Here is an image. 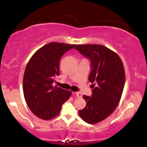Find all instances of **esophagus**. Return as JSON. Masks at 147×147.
Segmentation results:
<instances>
[{
    "instance_id": "1",
    "label": "esophagus",
    "mask_w": 147,
    "mask_h": 147,
    "mask_svg": "<svg viewBox=\"0 0 147 147\" xmlns=\"http://www.w3.org/2000/svg\"><path fill=\"white\" fill-rule=\"evenodd\" d=\"M75 94L78 97H82V94H81V92H76Z\"/></svg>"
}]
</instances>
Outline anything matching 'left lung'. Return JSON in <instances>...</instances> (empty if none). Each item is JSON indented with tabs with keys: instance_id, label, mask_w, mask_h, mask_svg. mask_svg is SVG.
<instances>
[{
	"instance_id": "8db88e82",
	"label": "left lung",
	"mask_w": 147,
	"mask_h": 147,
	"mask_svg": "<svg viewBox=\"0 0 147 147\" xmlns=\"http://www.w3.org/2000/svg\"><path fill=\"white\" fill-rule=\"evenodd\" d=\"M75 49L91 60L89 80L94 87L91 97L83 95L86 107L79 110V114L85 122L95 124L118 107L125 84L124 67L118 54L103 45H79Z\"/></svg>"
}]
</instances>
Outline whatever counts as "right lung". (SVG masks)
Masks as SVG:
<instances>
[{
  "mask_svg": "<svg viewBox=\"0 0 147 147\" xmlns=\"http://www.w3.org/2000/svg\"><path fill=\"white\" fill-rule=\"evenodd\" d=\"M76 46L52 42L37 50L29 60L24 76V94L29 109L38 118H55L71 96V91L54 87L53 83L60 74L61 57Z\"/></svg>",
  "mask_w": 147,
  "mask_h": 147,
  "instance_id": "add662e5",
  "label": "right lung"
}]
</instances>
